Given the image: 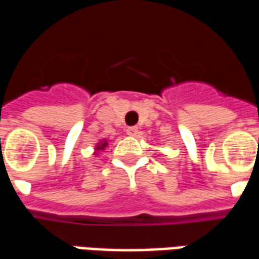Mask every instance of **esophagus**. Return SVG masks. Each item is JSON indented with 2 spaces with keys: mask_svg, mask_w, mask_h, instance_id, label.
I'll use <instances>...</instances> for the list:
<instances>
[{
  "mask_svg": "<svg viewBox=\"0 0 259 259\" xmlns=\"http://www.w3.org/2000/svg\"><path fill=\"white\" fill-rule=\"evenodd\" d=\"M126 135L130 136V137H135V136L139 135V129H137L136 126H133V127H127V129H126Z\"/></svg>",
  "mask_w": 259,
  "mask_h": 259,
  "instance_id": "34e87169",
  "label": "esophagus"
}]
</instances>
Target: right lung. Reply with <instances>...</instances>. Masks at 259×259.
<instances>
[{
  "label": "right lung",
  "mask_w": 259,
  "mask_h": 259,
  "mask_svg": "<svg viewBox=\"0 0 259 259\" xmlns=\"http://www.w3.org/2000/svg\"><path fill=\"white\" fill-rule=\"evenodd\" d=\"M108 147V140L107 139H102L96 144V148H94V155H98V152L104 151Z\"/></svg>",
  "instance_id": "1"
}]
</instances>
